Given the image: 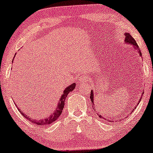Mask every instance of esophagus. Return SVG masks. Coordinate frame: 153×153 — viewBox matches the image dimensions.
Here are the masks:
<instances>
[{"label": "esophagus", "mask_w": 153, "mask_h": 153, "mask_svg": "<svg viewBox=\"0 0 153 153\" xmlns=\"http://www.w3.org/2000/svg\"><path fill=\"white\" fill-rule=\"evenodd\" d=\"M89 82V79H88V77L86 75H84V76H82L80 77V82L82 84H86Z\"/></svg>", "instance_id": "1"}]
</instances>
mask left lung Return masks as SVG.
<instances>
[{"mask_svg": "<svg viewBox=\"0 0 153 153\" xmlns=\"http://www.w3.org/2000/svg\"><path fill=\"white\" fill-rule=\"evenodd\" d=\"M124 36H125V40H124V42L125 43H126L127 45H133V49H135V50H137V51L139 53V55H140V56L141 57L142 56V52H141V51L140 50V48H139V47H138V45H137V42H136V41H135V40L134 39V38L132 37V36L131 35V34L130 33H125V34H124ZM143 92H142V95H143ZM142 96H140V100H142ZM90 99H91V102H92V104H93V108L94 109L95 107V104H94V101H93V100H94V93H93V91L92 90L91 91V95H90ZM139 104V102L137 103V104ZM135 110V108H134L133 110H131L132 111H131V112H133V111ZM95 111V110H94ZM97 115L99 116V117H100V118H102V119H104V120H105L106 121H107V122H118V121L117 120L116 121L115 120H114V119H107V118L106 117H104V116H102L101 114H100V113H97Z\"/></svg>", "mask_w": 153, "mask_h": 153, "instance_id": "8db88e82", "label": "left lung"}]
</instances>
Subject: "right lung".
<instances>
[{"mask_svg":"<svg viewBox=\"0 0 153 153\" xmlns=\"http://www.w3.org/2000/svg\"><path fill=\"white\" fill-rule=\"evenodd\" d=\"M16 55V53L15 54V56ZM13 58H14V57H13ZM76 83H73L69 86H67V87L65 88V89L63 91L62 95H61L60 98L59 100V102H58V105H57L56 109L53 111V113H51L49 116H48L47 117L44 118V119H40L38 120H35V119L33 120L32 118L29 117V116H27V115H26V114H25L23 112L20 111V109H18V111H20V113H21L25 117L27 118L29 121H31V122L33 123V124H36L38 125H40V126H46V125L51 124V123H53L57 119H58V118L60 117L61 114H62V111L63 110L64 106H65L66 97H67L68 94H69L71 91H72L74 89L75 87H76Z\"/></svg>","mask_w":153,"mask_h":153,"instance_id":"add662e5","label":"right lung"}]
</instances>
